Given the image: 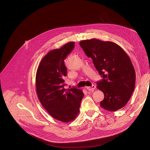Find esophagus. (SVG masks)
<instances>
[{"mask_svg": "<svg viewBox=\"0 0 150 150\" xmlns=\"http://www.w3.org/2000/svg\"><path fill=\"white\" fill-rule=\"evenodd\" d=\"M86 89H87L88 91H93L94 89H96V86L95 85H92V86H88V87H86Z\"/></svg>", "mask_w": 150, "mask_h": 150, "instance_id": "esophagus-1", "label": "esophagus"}]
</instances>
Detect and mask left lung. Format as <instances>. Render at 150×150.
<instances>
[{
  "label": "left lung",
  "mask_w": 150,
  "mask_h": 150,
  "mask_svg": "<svg viewBox=\"0 0 150 150\" xmlns=\"http://www.w3.org/2000/svg\"><path fill=\"white\" fill-rule=\"evenodd\" d=\"M80 45L103 78L97 86L105 96L100 102L101 107L108 111H116L124 107L136 83L135 70L127 53L113 42L95 38L81 41Z\"/></svg>",
  "instance_id": "left-lung-1"
}]
</instances>
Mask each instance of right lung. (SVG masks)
<instances>
[{
    "mask_svg": "<svg viewBox=\"0 0 150 150\" xmlns=\"http://www.w3.org/2000/svg\"><path fill=\"white\" fill-rule=\"evenodd\" d=\"M69 42L59 49L47 53L38 66L36 75V94L44 108L54 119L64 123L73 121L80 112L84 93L76 88L65 89L67 68L64 59L74 47Z\"/></svg>",
    "mask_w": 150,
    "mask_h": 150,
    "instance_id": "obj_1",
    "label": "right lung"
}]
</instances>
